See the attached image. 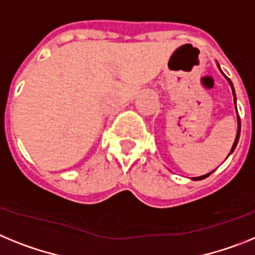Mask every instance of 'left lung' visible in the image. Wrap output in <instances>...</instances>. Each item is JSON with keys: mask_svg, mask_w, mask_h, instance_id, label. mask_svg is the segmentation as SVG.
Listing matches in <instances>:
<instances>
[{"mask_svg": "<svg viewBox=\"0 0 255 255\" xmlns=\"http://www.w3.org/2000/svg\"><path fill=\"white\" fill-rule=\"evenodd\" d=\"M227 79H229L230 85H231V87H232V94H234V99H235V106H236V96H235V90H234V86H232V82L230 81V78H227ZM236 110H238V109H236ZM238 119H239V128H238V134H236V138H235V142H234V145H232V149H231V151H230V154H231V152L234 151V150H235V147H236V145H238L239 137H240L241 123H240V117H239V115H238ZM210 173H212V172H210ZM210 173H208V174H204V176H200V177H195L194 180H204V178H207V177L209 176Z\"/></svg>", "mask_w": 255, "mask_h": 255, "instance_id": "obj_1", "label": "left lung"}]
</instances>
